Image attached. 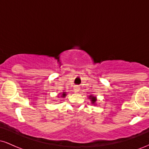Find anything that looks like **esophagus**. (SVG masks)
I'll return each mask as SVG.
<instances>
[{
	"label": "esophagus",
	"mask_w": 149,
	"mask_h": 149,
	"mask_svg": "<svg viewBox=\"0 0 149 149\" xmlns=\"http://www.w3.org/2000/svg\"><path fill=\"white\" fill-rule=\"evenodd\" d=\"M79 89H80V88L78 87V85H76V86L74 87V91L75 92H78V91H79Z\"/></svg>",
	"instance_id": "34e87169"
}]
</instances>
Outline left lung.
I'll list each match as a JSON object with an SVG mask.
<instances>
[{
    "mask_svg": "<svg viewBox=\"0 0 149 149\" xmlns=\"http://www.w3.org/2000/svg\"><path fill=\"white\" fill-rule=\"evenodd\" d=\"M90 97H92L91 98V100H92V103H95V102H96V98H95V97H91L90 96Z\"/></svg>",
    "mask_w": 149,
    "mask_h": 149,
    "instance_id": "left-lung-1",
    "label": "left lung"
}]
</instances>
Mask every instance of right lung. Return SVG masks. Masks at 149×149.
I'll return each mask as SVG.
<instances>
[{
    "label": "right lung",
    "instance_id": "right-lung-1",
    "mask_svg": "<svg viewBox=\"0 0 149 149\" xmlns=\"http://www.w3.org/2000/svg\"><path fill=\"white\" fill-rule=\"evenodd\" d=\"M65 95H66V94H65V92H64V93L62 94V97H64Z\"/></svg>",
    "mask_w": 149,
    "mask_h": 149
}]
</instances>
